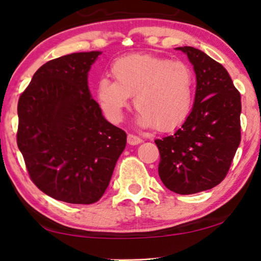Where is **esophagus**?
<instances>
[{"instance_id": "obj_1", "label": "esophagus", "mask_w": 261, "mask_h": 261, "mask_svg": "<svg viewBox=\"0 0 261 261\" xmlns=\"http://www.w3.org/2000/svg\"><path fill=\"white\" fill-rule=\"evenodd\" d=\"M127 142L129 145H139V144H141L142 142V140L139 137H137V135H133V134H128V137H127Z\"/></svg>"}]
</instances>
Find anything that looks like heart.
Listing matches in <instances>:
<instances>
[{
	"mask_svg": "<svg viewBox=\"0 0 261 261\" xmlns=\"http://www.w3.org/2000/svg\"><path fill=\"white\" fill-rule=\"evenodd\" d=\"M115 81L102 77L96 96L102 113L110 122L119 123L132 95L138 109L135 122L169 132L190 116L195 99V74L181 62L151 55H129L113 64Z\"/></svg>",
	"mask_w": 261,
	"mask_h": 261,
	"instance_id": "b5f03b06",
	"label": "heart"
}]
</instances>
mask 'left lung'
<instances>
[{
	"instance_id": "obj_1",
	"label": "left lung",
	"mask_w": 261,
	"mask_h": 261,
	"mask_svg": "<svg viewBox=\"0 0 261 261\" xmlns=\"http://www.w3.org/2000/svg\"><path fill=\"white\" fill-rule=\"evenodd\" d=\"M176 49L194 66V108L180 128L154 142L164 185L191 195L213 189L226 177L241 140V97L220 63L191 46Z\"/></svg>"
}]
</instances>
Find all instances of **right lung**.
<instances>
[{
	"instance_id": "right-lung-1",
	"label": "right lung",
	"mask_w": 261,
	"mask_h": 261,
	"mask_svg": "<svg viewBox=\"0 0 261 261\" xmlns=\"http://www.w3.org/2000/svg\"><path fill=\"white\" fill-rule=\"evenodd\" d=\"M101 53L49 60L17 103V146L31 179L49 197L72 204L102 197L127 142L89 90V71Z\"/></svg>"
}]
</instances>
